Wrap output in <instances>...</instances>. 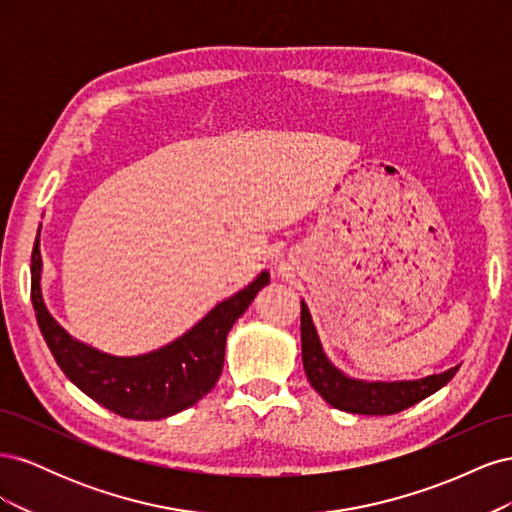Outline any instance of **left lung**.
<instances>
[{
	"mask_svg": "<svg viewBox=\"0 0 512 512\" xmlns=\"http://www.w3.org/2000/svg\"><path fill=\"white\" fill-rule=\"evenodd\" d=\"M301 354L309 384L337 410L352 414H397L451 382L459 367L408 382H361L346 378L322 352L307 305L301 301Z\"/></svg>",
	"mask_w": 512,
	"mask_h": 512,
	"instance_id": "1",
	"label": "left lung"
}]
</instances>
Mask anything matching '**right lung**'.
<instances>
[{
	"instance_id": "right-lung-1",
	"label": "right lung",
	"mask_w": 512,
	"mask_h": 512,
	"mask_svg": "<svg viewBox=\"0 0 512 512\" xmlns=\"http://www.w3.org/2000/svg\"><path fill=\"white\" fill-rule=\"evenodd\" d=\"M40 235V232H38ZM40 241L32 252V303L46 346L66 378L106 410L134 421H158L203 399L222 376L226 335L258 290L269 284V273L235 297L215 305L192 331L156 352L143 356H111L72 339L46 312L40 292Z\"/></svg>"
}]
</instances>
